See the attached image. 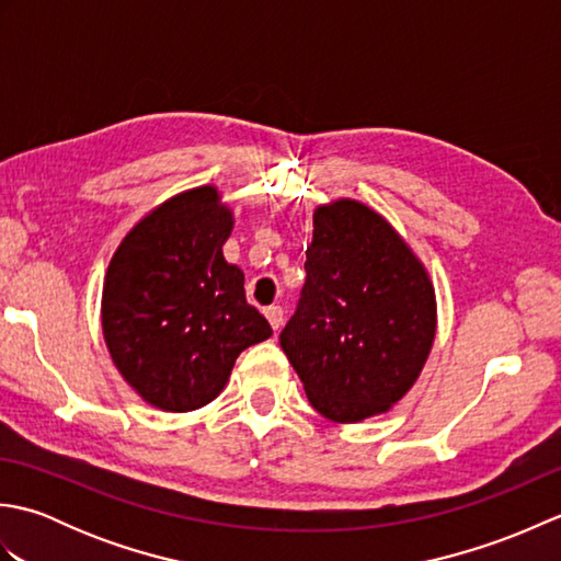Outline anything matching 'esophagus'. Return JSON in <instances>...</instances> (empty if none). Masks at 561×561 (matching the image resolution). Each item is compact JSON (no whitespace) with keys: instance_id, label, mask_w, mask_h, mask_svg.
Listing matches in <instances>:
<instances>
[{"instance_id":"1","label":"esophagus","mask_w":561,"mask_h":561,"mask_svg":"<svg viewBox=\"0 0 561 561\" xmlns=\"http://www.w3.org/2000/svg\"><path fill=\"white\" fill-rule=\"evenodd\" d=\"M265 318L270 320V325H272L274 332L282 330V325H284V311H282V306H267V308H265Z\"/></svg>"}]
</instances>
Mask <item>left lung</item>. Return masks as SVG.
<instances>
[{"label":"left lung","instance_id":"1","mask_svg":"<svg viewBox=\"0 0 561 561\" xmlns=\"http://www.w3.org/2000/svg\"><path fill=\"white\" fill-rule=\"evenodd\" d=\"M436 320L434 282L386 217L350 197L316 207L304 299L279 342L325 420L390 412L420 378Z\"/></svg>","mask_w":561,"mask_h":561}]
</instances>
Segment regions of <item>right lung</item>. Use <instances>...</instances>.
I'll return each instance as SVG.
<instances>
[{
    "mask_svg": "<svg viewBox=\"0 0 561 561\" xmlns=\"http://www.w3.org/2000/svg\"><path fill=\"white\" fill-rule=\"evenodd\" d=\"M233 209L217 185L190 187L147 211L108 262L105 347L137 396L163 412L205 408L250 344L272 335L226 262Z\"/></svg>",
    "mask_w": 561,
    "mask_h": 561,
    "instance_id": "1",
    "label": "right lung"
}]
</instances>
